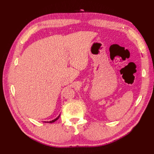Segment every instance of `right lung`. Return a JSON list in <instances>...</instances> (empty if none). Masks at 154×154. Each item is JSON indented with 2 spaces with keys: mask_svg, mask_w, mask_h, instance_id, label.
<instances>
[{
  "mask_svg": "<svg viewBox=\"0 0 154 154\" xmlns=\"http://www.w3.org/2000/svg\"><path fill=\"white\" fill-rule=\"evenodd\" d=\"M60 115H59V116H57L55 119H54V120H51V121H50V122H48V123H53V122H55V121H56V120L59 119V118H60Z\"/></svg>",
  "mask_w": 154,
  "mask_h": 154,
  "instance_id": "obj_1",
  "label": "right lung"
}]
</instances>
